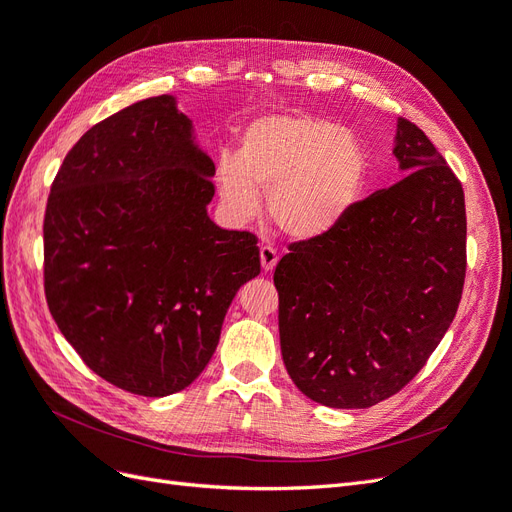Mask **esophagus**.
Returning <instances> with one entry per match:
<instances>
[{"label":"esophagus","mask_w":512,"mask_h":512,"mask_svg":"<svg viewBox=\"0 0 512 512\" xmlns=\"http://www.w3.org/2000/svg\"><path fill=\"white\" fill-rule=\"evenodd\" d=\"M259 257H261V268L266 270V272H272V270L276 268V263H278V253H276L274 246H270V244H263L261 249H259Z\"/></svg>","instance_id":"1"}]
</instances>
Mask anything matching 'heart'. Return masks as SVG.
Listing matches in <instances>:
<instances>
[{
    "mask_svg": "<svg viewBox=\"0 0 512 512\" xmlns=\"http://www.w3.org/2000/svg\"><path fill=\"white\" fill-rule=\"evenodd\" d=\"M368 155L351 131L310 114H272L242 131L240 153L217 161V187L229 219L244 223L270 193L274 225L287 238L329 236L359 202Z\"/></svg>",
    "mask_w": 512,
    "mask_h": 512,
    "instance_id": "heart-1",
    "label": "heart"
}]
</instances>
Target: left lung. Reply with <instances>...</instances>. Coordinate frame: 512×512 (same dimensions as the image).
Instances as JSON below:
<instances>
[{
  "mask_svg": "<svg viewBox=\"0 0 512 512\" xmlns=\"http://www.w3.org/2000/svg\"><path fill=\"white\" fill-rule=\"evenodd\" d=\"M404 176L321 240L278 261L285 368L306 398L370 408L404 389L449 325L466 278L464 189L423 131L398 119Z\"/></svg>",
  "mask_w": 512,
  "mask_h": 512,
  "instance_id": "left-lung-1",
  "label": "left lung"
}]
</instances>
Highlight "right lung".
Listing matches in <instances>:
<instances>
[{
  "label": "right lung",
  "mask_w": 512,
  "mask_h": 512,
  "mask_svg": "<svg viewBox=\"0 0 512 512\" xmlns=\"http://www.w3.org/2000/svg\"><path fill=\"white\" fill-rule=\"evenodd\" d=\"M210 176L191 121L159 95L93 125L53 180L46 304L80 359L123 391L189 387L234 295L261 270L253 234L210 221Z\"/></svg>",
  "instance_id": "1"
}]
</instances>
